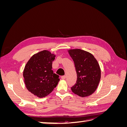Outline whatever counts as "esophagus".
<instances>
[{
  "mask_svg": "<svg viewBox=\"0 0 127 127\" xmlns=\"http://www.w3.org/2000/svg\"><path fill=\"white\" fill-rule=\"evenodd\" d=\"M61 78H62L63 79H65L66 78V76H63L62 77H61Z\"/></svg>",
  "mask_w": 127,
  "mask_h": 127,
  "instance_id": "esophagus-1",
  "label": "esophagus"
}]
</instances>
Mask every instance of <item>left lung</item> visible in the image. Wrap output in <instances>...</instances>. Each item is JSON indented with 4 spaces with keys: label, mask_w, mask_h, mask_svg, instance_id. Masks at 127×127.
I'll list each match as a JSON object with an SVG mask.
<instances>
[{
    "label": "left lung",
    "mask_w": 127,
    "mask_h": 127,
    "mask_svg": "<svg viewBox=\"0 0 127 127\" xmlns=\"http://www.w3.org/2000/svg\"><path fill=\"white\" fill-rule=\"evenodd\" d=\"M75 64L76 83L71 90L82 97L88 96L96 90L101 79V69L97 60L91 53L81 49L68 51Z\"/></svg>",
    "instance_id": "obj_1"
}]
</instances>
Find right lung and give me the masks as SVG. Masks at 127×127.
Segmentation results:
<instances>
[{
	"label": "right lung",
	"instance_id": "add662e5",
	"mask_svg": "<svg viewBox=\"0 0 127 127\" xmlns=\"http://www.w3.org/2000/svg\"><path fill=\"white\" fill-rule=\"evenodd\" d=\"M56 55L43 50L33 55L26 63L23 71L26 87L39 98L48 95L60 80L59 75L52 70Z\"/></svg>",
	"mask_w": 127,
	"mask_h": 127
}]
</instances>
